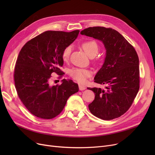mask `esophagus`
I'll return each mask as SVG.
<instances>
[{
	"label": "esophagus",
	"mask_w": 155,
	"mask_h": 155,
	"mask_svg": "<svg viewBox=\"0 0 155 155\" xmlns=\"http://www.w3.org/2000/svg\"><path fill=\"white\" fill-rule=\"evenodd\" d=\"M78 87H79V90H80V91H84L85 89L86 88V87H85V86L82 85H78Z\"/></svg>",
	"instance_id": "esophagus-1"
}]
</instances>
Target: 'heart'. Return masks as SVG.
<instances>
[{
    "label": "heart",
    "instance_id": "obj_1",
    "mask_svg": "<svg viewBox=\"0 0 155 155\" xmlns=\"http://www.w3.org/2000/svg\"><path fill=\"white\" fill-rule=\"evenodd\" d=\"M82 47L86 54L90 56L91 55L95 56L99 51V46L94 40H88L82 43ZM71 51V46H68L64 48L62 52V58L63 61H66L68 60ZM70 75L78 82L84 84L87 79L91 76V71L82 68H73L69 71Z\"/></svg>",
    "mask_w": 155,
    "mask_h": 155
}]
</instances>
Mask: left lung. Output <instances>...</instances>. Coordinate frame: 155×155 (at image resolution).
<instances>
[{"mask_svg": "<svg viewBox=\"0 0 155 155\" xmlns=\"http://www.w3.org/2000/svg\"><path fill=\"white\" fill-rule=\"evenodd\" d=\"M80 34L101 41L106 50L104 64L94 78L95 83L106 85V89L87 88L95 93V99L88 109L103 120L117 118L131 107L139 91L137 54L134 47L112 28L91 27Z\"/></svg>", "mask_w": 155, "mask_h": 155, "instance_id": "obj_1", "label": "left lung"}]
</instances>
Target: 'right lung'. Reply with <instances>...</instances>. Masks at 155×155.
<instances>
[{
    "label": "right lung",
    "instance_id": "right-lung-1",
    "mask_svg": "<svg viewBox=\"0 0 155 155\" xmlns=\"http://www.w3.org/2000/svg\"><path fill=\"white\" fill-rule=\"evenodd\" d=\"M71 32L48 31L27 42L21 50L14 69V82L18 96L34 116L45 119L61 113L68 99L78 91L71 80L63 79L61 85L51 86L54 72L59 75L63 65L62 52L79 34Z\"/></svg>",
    "mask_w": 155,
    "mask_h": 155
}]
</instances>
